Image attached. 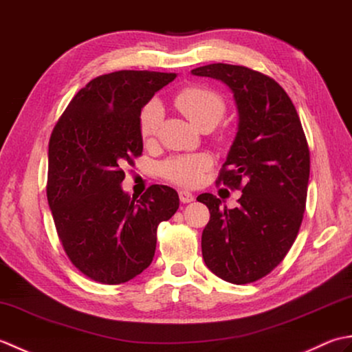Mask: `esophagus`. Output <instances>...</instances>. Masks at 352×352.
Returning a JSON list of instances; mask_svg holds the SVG:
<instances>
[{
	"label": "esophagus",
	"instance_id": "1",
	"mask_svg": "<svg viewBox=\"0 0 352 352\" xmlns=\"http://www.w3.org/2000/svg\"><path fill=\"white\" fill-rule=\"evenodd\" d=\"M178 195H180V201L182 203H192L193 199H195V195H193V193H190V192H188V190H180L178 192Z\"/></svg>",
	"mask_w": 352,
	"mask_h": 352
}]
</instances>
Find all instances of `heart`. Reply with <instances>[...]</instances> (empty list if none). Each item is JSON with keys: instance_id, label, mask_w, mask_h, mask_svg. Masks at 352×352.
Returning a JSON list of instances; mask_svg holds the SVG:
<instances>
[{"instance_id": "heart-1", "label": "heart", "mask_w": 352, "mask_h": 352, "mask_svg": "<svg viewBox=\"0 0 352 352\" xmlns=\"http://www.w3.org/2000/svg\"><path fill=\"white\" fill-rule=\"evenodd\" d=\"M175 106L198 129H203L206 125L214 126L226 113V104H223L221 96L204 87L183 89L175 96ZM162 115V104L155 100L149 101L142 109L139 116V130L140 136L145 140L155 134ZM210 164L212 159L207 154L177 155L162 164V175L172 183L184 186V188H192L201 182V177L210 168Z\"/></svg>"}]
</instances>
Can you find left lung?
Returning a JSON list of instances; mask_svg holds the SVG:
<instances>
[{
	"instance_id": "8db88e82",
	"label": "left lung",
	"mask_w": 352,
	"mask_h": 352,
	"mask_svg": "<svg viewBox=\"0 0 352 352\" xmlns=\"http://www.w3.org/2000/svg\"><path fill=\"white\" fill-rule=\"evenodd\" d=\"M190 74L226 85L237 110V133L218 182L242 189V197L236 208L222 207L212 193L197 198L210 210L203 258L222 280L252 283L280 265L300 231L310 175L307 140L294 102L275 80L227 63Z\"/></svg>"
}]
</instances>
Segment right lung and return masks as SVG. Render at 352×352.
<instances>
[{
  "instance_id": "add662e5",
  "label": "right lung",
  "mask_w": 352,
  "mask_h": 352,
  "mask_svg": "<svg viewBox=\"0 0 352 352\" xmlns=\"http://www.w3.org/2000/svg\"><path fill=\"white\" fill-rule=\"evenodd\" d=\"M174 72L118 71L89 81L52 130L47 197L58 237L81 272L121 284L151 265L157 226L180 206L153 184L140 198L122 189V166L142 154L139 116Z\"/></svg>"
}]
</instances>
